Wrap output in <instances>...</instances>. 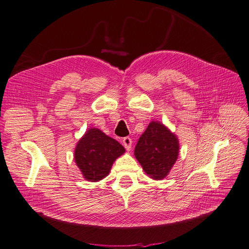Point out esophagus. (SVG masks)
Instances as JSON below:
<instances>
[{
    "label": "esophagus",
    "mask_w": 249,
    "mask_h": 249,
    "mask_svg": "<svg viewBox=\"0 0 249 249\" xmlns=\"http://www.w3.org/2000/svg\"><path fill=\"white\" fill-rule=\"evenodd\" d=\"M123 145L126 148L127 151H130L131 149V145H132V141L130 138H124L123 139Z\"/></svg>",
    "instance_id": "esophagus-1"
}]
</instances>
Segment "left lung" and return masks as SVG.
<instances>
[{"label":"left lung","mask_w":249,"mask_h":249,"mask_svg":"<svg viewBox=\"0 0 249 249\" xmlns=\"http://www.w3.org/2000/svg\"><path fill=\"white\" fill-rule=\"evenodd\" d=\"M178 136L159 121H151L134 149V156L151 179L163 180L179 156Z\"/></svg>","instance_id":"left-lung-1"}]
</instances>
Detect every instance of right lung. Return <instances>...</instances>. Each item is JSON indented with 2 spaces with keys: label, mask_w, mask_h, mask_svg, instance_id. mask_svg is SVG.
<instances>
[{
  "label": "right lung",
  "mask_w": 249,
  "mask_h": 249,
  "mask_svg": "<svg viewBox=\"0 0 249 249\" xmlns=\"http://www.w3.org/2000/svg\"><path fill=\"white\" fill-rule=\"evenodd\" d=\"M124 153L119 142L98 128H89L76 143L74 161L87 181L98 182L107 177L116 159Z\"/></svg>",
  "instance_id": "obj_1"
}]
</instances>
